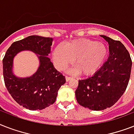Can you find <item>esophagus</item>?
I'll return each mask as SVG.
<instances>
[{
    "label": "esophagus",
    "mask_w": 134,
    "mask_h": 134,
    "mask_svg": "<svg viewBox=\"0 0 134 134\" xmlns=\"http://www.w3.org/2000/svg\"><path fill=\"white\" fill-rule=\"evenodd\" d=\"M65 79H66V81L68 82L69 81H70V80L71 79V77H69V76H65Z\"/></svg>",
    "instance_id": "34e87169"
}]
</instances>
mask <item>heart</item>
I'll use <instances>...</instances> for the list:
<instances>
[{
    "label": "heart",
    "instance_id": "heart-1",
    "mask_svg": "<svg viewBox=\"0 0 134 134\" xmlns=\"http://www.w3.org/2000/svg\"><path fill=\"white\" fill-rule=\"evenodd\" d=\"M108 56L106 45L97 41L81 39L58 46L53 53V59L59 70H64L74 61L72 73L80 72L83 76L95 74Z\"/></svg>",
    "mask_w": 134,
    "mask_h": 134
}]
</instances>
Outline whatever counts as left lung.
I'll return each mask as SVG.
<instances>
[{"label": "left lung", "mask_w": 134, "mask_h": 134, "mask_svg": "<svg viewBox=\"0 0 134 134\" xmlns=\"http://www.w3.org/2000/svg\"><path fill=\"white\" fill-rule=\"evenodd\" d=\"M108 42L109 56L93 76L79 81L76 90L78 103L92 110H102L113 106L127 87L131 75L130 55L120 41L101 35Z\"/></svg>", "instance_id": "obj_1"}]
</instances>
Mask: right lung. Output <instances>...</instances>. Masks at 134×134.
Here are the masks:
<instances>
[{"label": "right lung", "instance_id": "1", "mask_svg": "<svg viewBox=\"0 0 134 134\" xmlns=\"http://www.w3.org/2000/svg\"><path fill=\"white\" fill-rule=\"evenodd\" d=\"M52 40L38 35L27 37L12 43L3 58V77L7 90L18 104L29 110H42L52 105L60 88L66 82L48 57ZM24 50L35 53L40 64L32 75L19 77L13 73V58Z\"/></svg>", "mask_w": 134, "mask_h": 134}]
</instances>
